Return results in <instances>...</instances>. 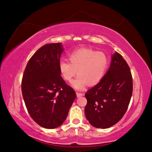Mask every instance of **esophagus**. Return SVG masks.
<instances>
[{"label": "esophagus", "mask_w": 152, "mask_h": 152, "mask_svg": "<svg viewBox=\"0 0 152 152\" xmlns=\"http://www.w3.org/2000/svg\"><path fill=\"white\" fill-rule=\"evenodd\" d=\"M76 94H77V96L78 98H79V97H81V96H82L84 95V94H82V93H76Z\"/></svg>", "instance_id": "34e87169"}]
</instances>
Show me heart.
Masks as SVG:
<instances>
[{
	"mask_svg": "<svg viewBox=\"0 0 152 152\" xmlns=\"http://www.w3.org/2000/svg\"><path fill=\"white\" fill-rule=\"evenodd\" d=\"M70 62L62 61L59 64V73L65 81L78 90H83L89 84L96 85L103 79L108 66V58L105 53L91 48H80L68 56Z\"/></svg>",
	"mask_w": 152,
	"mask_h": 152,
	"instance_id": "1",
	"label": "heart"
}]
</instances>
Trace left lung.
<instances>
[{
  "instance_id": "obj_1",
  "label": "left lung",
  "mask_w": 152,
  "mask_h": 152,
  "mask_svg": "<svg viewBox=\"0 0 152 152\" xmlns=\"http://www.w3.org/2000/svg\"><path fill=\"white\" fill-rule=\"evenodd\" d=\"M132 94L130 68L121 54L115 52L103 79L85 94L87 121L96 128L107 129L115 125L126 112Z\"/></svg>"
}]
</instances>
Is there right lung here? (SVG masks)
Listing matches in <instances>:
<instances>
[{
	"mask_svg": "<svg viewBox=\"0 0 152 152\" xmlns=\"http://www.w3.org/2000/svg\"><path fill=\"white\" fill-rule=\"evenodd\" d=\"M61 43L44 45L27 63L21 91L27 110L41 127L54 129L65 121L76 93L63 79L59 70Z\"/></svg>",
	"mask_w": 152,
	"mask_h": 152,
	"instance_id": "right-lung-1",
	"label": "right lung"
}]
</instances>
